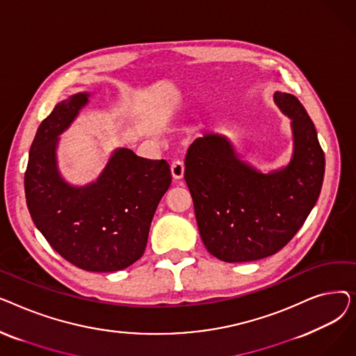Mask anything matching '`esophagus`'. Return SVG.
I'll list each match as a JSON object with an SVG mask.
<instances>
[{"label": "esophagus", "instance_id": "34e87169", "mask_svg": "<svg viewBox=\"0 0 356 356\" xmlns=\"http://www.w3.org/2000/svg\"><path fill=\"white\" fill-rule=\"evenodd\" d=\"M172 175L176 180L181 179L184 175V164L181 160H176L172 163Z\"/></svg>", "mask_w": 356, "mask_h": 356}]
</instances>
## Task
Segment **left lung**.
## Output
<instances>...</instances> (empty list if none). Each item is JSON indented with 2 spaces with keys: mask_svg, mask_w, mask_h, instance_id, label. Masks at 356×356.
Listing matches in <instances>:
<instances>
[{
  "mask_svg": "<svg viewBox=\"0 0 356 356\" xmlns=\"http://www.w3.org/2000/svg\"><path fill=\"white\" fill-rule=\"evenodd\" d=\"M273 99L290 118L293 153L286 165L259 172L218 133L196 138L186 154L184 180L200 238L225 263H248L282 250L322 191L325 154L314 124L291 93L277 90Z\"/></svg>",
  "mask_w": 356,
  "mask_h": 356,
  "instance_id": "1",
  "label": "left lung"
}]
</instances>
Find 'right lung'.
<instances>
[{
    "label": "right lung",
    "mask_w": 356,
    "mask_h": 356,
    "mask_svg": "<svg viewBox=\"0 0 356 356\" xmlns=\"http://www.w3.org/2000/svg\"><path fill=\"white\" fill-rule=\"evenodd\" d=\"M89 97L88 92L70 95L37 128L24 191L35 228L56 252L85 271L114 273L143 257L172 173L165 160H148L120 147L97 180L83 186L66 181L58 165L59 137Z\"/></svg>",
    "instance_id": "right-lung-1"
}]
</instances>
